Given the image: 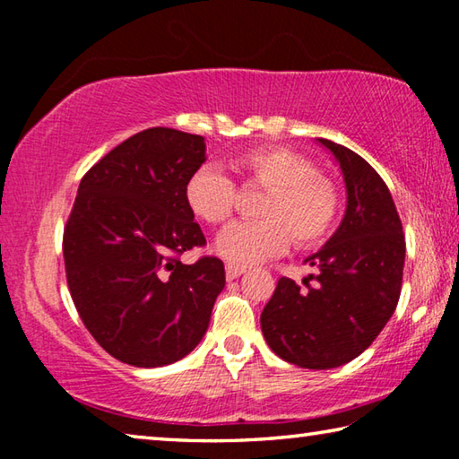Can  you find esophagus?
<instances>
[{"instance_id":"obj_1","label":"esophagus","mask_w":459,"mask_h":459,"mask_svg":"<svg viewBox=\"0 0 459 459\" xmlns=\"http://www.w3.org/2000/svg\"><path fill=\"white\" fill-rule=\"evenodd\" d=\"M245 267L240 265H232V263H227V267H224V273H227V279H237L238 275L245 273Z\"/></svg>"}]
</instances>
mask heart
I'll use <instances>...</instances> for the list:
<instances>
[{
	"label": "heart",
	"instance_id": "heart-1",
	"mask_svg": "<svg viewBox=\"0 0 459 459\" xmlns=\"http://www.w3.org/2000/svg\"><path fill=\"white\" fill-rule=\"evenodd\" d=\"M245 176L265 194L257 204L259 221L229 224L216 237V253L237 265L275 257L290 247L324 243L340 214V192L317 174L314 161L281 145L245 152L237 160ZM184 202L194 219L222 224L237 206V186L219 166L194 169L184 186Z\"/></svg>",
	"mask_w": 459,
	"mask_h": 459
}]
</instances>
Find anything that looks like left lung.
<instances>
[{
    "mask_svg": "<svg viewBox=\"0 0 459 459\" xmlns=\"http://www.w3.org/2000/svg\"><path fill=\"white\" fill-rule=\"evenodd\" d=\"M344 174V221L320 251L309 255L307 290L277 281L263 307L261 330L279 359L301 368H336L372 344L399 304L405 235L391 192L367 160L320 139Z\"/></svg>",
    "mask_w": 459,
    "mask_h": 459,
    "instance_id": "8db88e82",
    "label": "left lung"
}]
</instances>
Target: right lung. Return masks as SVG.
I'll return each instance as SVG.
<instances>
[{
    "mask_svg": "<svg viewBox=\"0 0 459 459\" xmlns=\"http://www.w3.org/2000/svg\"><path fill=\"white\" fill-rule=\"evenodd\" d=\"M204 150L200 135L139 131L82 176L66 221L62 253L76 312L131 367H164L192 352L224 287L219 257L180 261L206 245L184 202Z\"/></svg>",
    "mask_w": 459,
    "mask_h": 459,
    "instance_id": "right-lung-1",
    "label": "right lung"
}]
</instances>
